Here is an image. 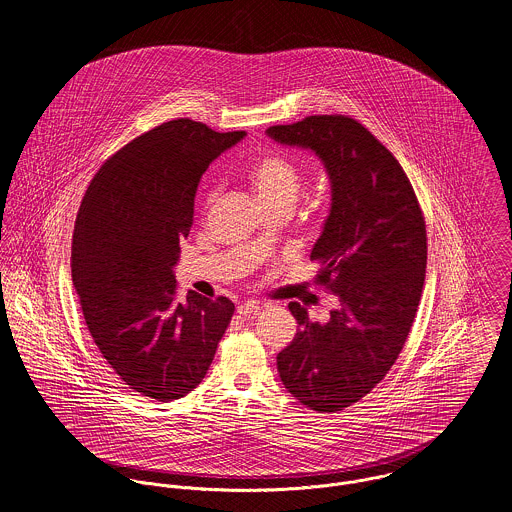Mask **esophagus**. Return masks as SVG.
Wrapping results in <instances>:
<instances>
[{
	"mask_svg": "<svg viewBox=\"0 0 512 512\" xmlns=\"http://www.w3.org/2000/svg\"><path fill=\"white\" fill-rule=\"evenodd\" d=\"M238 313L246 319H252L260 313V303L258 301H246V303H240L238 305Z\"/></svg>",
	"mask_w": 512,
	"mask_h": 512,
	"instance_id": "1",
	"label": "esophagus"
}]
</instances>
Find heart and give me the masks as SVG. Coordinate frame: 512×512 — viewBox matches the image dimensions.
<instances>
[{
    "label": "heart",
    "instance_id": "1",
    "mask_svg": "<svg viewBox=\"0 0 512 512\" xmlns=\"http://www.w3.org/2000/svg\"><path fill=\"white\" fill-rule=\"evenodd\" d=\"M246 177L254 195L262 203V207L270 203L293 205L303 185L301 169L297 167L292 157H288L282 151H270L260 155L248 167ZM215 195H217V189H209L207 201L211 203Z\"/></svg>",
    "mask_w": 512,
    "mask_h": 512
}]
</instances>
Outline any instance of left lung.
Segmentation results:
<instances>
[{
  "label": "left lung",
  "instance_id": "1",
  "mask_svg": "<svg viewBox=\"0 0 512 512\" xmlns=\"http://www.w3.org/2000/svg\"><path fill=\"white\" fill-rule=\"evenodd\" d=\"M266 134L313 151L331 181V209L311 260L317 284L339 299L327 323L290 303L299 331L278 353L293 398L339 412L366 396L396 363L426 280V222L398 159L349 116H307Z\"/></svg>",
  "mask_w": 512,
  "mask_h": 512
}]
</instances>
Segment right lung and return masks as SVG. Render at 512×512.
<instances>
[{
	"label": "right lung",
	"mask_w": 512,
	"mask_h": 512,
	"mask_svg": "<svg viewBox=\"0 0 512 512\" xmlns=\"http://www.w3.org/2000/svg\"><path fill=\"white\" fill-rule=\"evenodd\" d=\"M244 136L165 122L100 167L76 215L71 268L86 327L114 372L157 402L199 386L234 313L228 297L189 292L179 303L173 268L203 173Z\"/></svg>",
	"instance_id": "obj_1"
}]
</instances>
